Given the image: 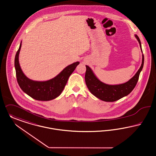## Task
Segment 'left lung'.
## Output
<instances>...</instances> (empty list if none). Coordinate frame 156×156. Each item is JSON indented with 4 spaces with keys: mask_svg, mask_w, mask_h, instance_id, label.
Segmentation results:
<instances>
[{
    "mask_svg": "<svg viewBox=\"0 0 156 156\" xmlns=\"http://www.w3.org/2000/svg\"><path fill=\"white\" fill-rule=\"evenodd\" d=\"M135 37L139 43L140 47L141 52L143 53L139 37L137 34H135ZM143 65L144 55L143 54L141 65L135 75L128 82L115 85L107 84L101 82L96 76L90 67L86 65V72L85 74L86 84L91 93L97 98L105 101H115L127 96L134 89L138 82L140 73L142 70Z\"/></svg>",
    "mask_w": 156,
    "mask_h": 156,
    "instance_id": "1",
    "label": "left lung"
}]
</instances>
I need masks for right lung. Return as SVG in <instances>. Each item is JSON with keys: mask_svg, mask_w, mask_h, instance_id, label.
<instances>
[{"mask_svg": "<svg viewBox=\"0 0 156 156\" xmlns=\"http://www.w3.org/2000/svg\"><path fill=\"white\" fill-rule=\"evenodd\" d=\"M21 46L22 41L15 58L17 81L21 89L36 100L49 101L58 98L64 89L69 77L79 65V62L67 66L59 74L50 80L44 82L34 81L25 76L19 65V55Z\"/></svg>", "mask_w": 156, "mask_h": 156, "instance_id": "1", "label": "right lung"}]
</instances>
